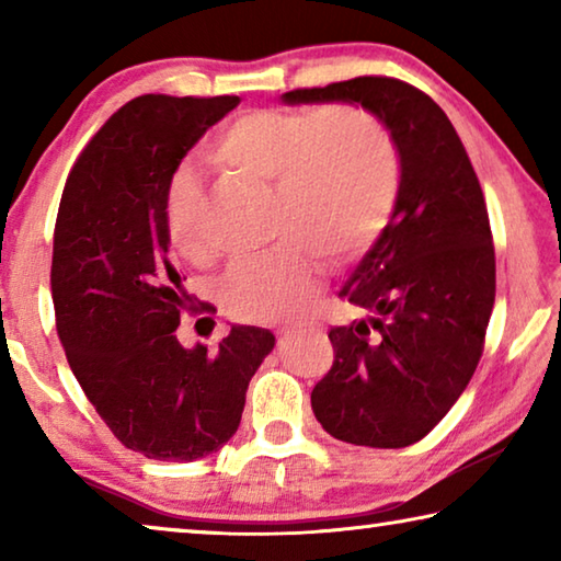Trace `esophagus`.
<instances>
[{
    "instance_id": "esophagus-1",
    "label": "esophagus",
    "mask_w": 561,
    "mask_h": 561,
    "mask_svg": "<svg viewBox=\"0 0 561 561\" xmlns=\"http://www.w3.org/2000/svg\"><path fill=\"white\" fill-rule=\"evenodd\" d=\"M299 329H301V324H282V327L277 329V334H279V336H291V334H297Z\"/></svg>"
}]
</instances>
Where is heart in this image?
<instances>
[{"mask_svg": "<svg viewBox=\"0 0 561 561\" xmlns=\"http://www.w3.org/2000/svg\"><path fill=\"white\" fill-rule=\"evenodd\" d=\"M207 158L230 173L272 185L270 250L230 264L227 311L240 321H277L299 311L319 282V260L364 254L391 220L401 163L391 133L354 106L250 111L213 140ZM205 193L183 170L168 190V240L180 257L205 264Z\"/></svg>", "mask_w": 561, "mask_h": 561, "instance_id": "obj_1", "label": "heart"}]
</instances>
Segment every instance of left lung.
Instances as JSON below:
<instances>
[{
	"label": "left lung",
	"instance_id": "1",
	"mask_svg": "<svg viewBox=\"0 0 561 561\" xmlns=\"http://www.w3.org/2000/svg\"><path fill=\"white\" fill-rule=\"evenodd\" d=\"M282 103L360 106L401 158L391 220L339 291L366 317L329 331L334 366L311 408L336 440L405 448L443 421L482 356L495 250L478 175L443 108L411 83L358 76Z\"/></svg>",
	"mask_w": 561,
	"mask_h": 561
}]
</instances>
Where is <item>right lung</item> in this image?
Masks as SVG:
<instances>
[{"instance_id": "right-lung-1", "label": "right lung", "mask_w": 561, "mask_h": 561, "mask_svg": "<svg viewBox=\"0 0 561 561\" xmlns=\"http://www.w3.org/2000/svg\"><path fill=\"white\" fill-rule=\"evenodd\" d=\"M240 96H138L71 168L54 230L56 331L83 393L126 448L193 462L237 433L244 393L274 348L232 324L215 351L175 336L197 311L168 257L165 201L178 165Z\"/></svg>"}]
</instances>
